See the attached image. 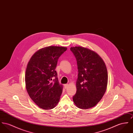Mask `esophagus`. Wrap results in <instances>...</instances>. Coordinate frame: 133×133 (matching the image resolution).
Masks as SVG:
<instances>
[{
  "label": "esophagus",
  "instance_id": "34e87169",
  "mask_svg": "<svg viewBox=\"0 0 133 133\" xmlns=\"http://www.w3.org/2000/svg\"><path fill=\"white\" fill-rule=\"evenodd\" d=\"M68 86H69V84H64V87H65V89H67V88L68 87Z\"/></svg>",
  "mask_w": 133,
  "mask_h": 133
}]
</instances>
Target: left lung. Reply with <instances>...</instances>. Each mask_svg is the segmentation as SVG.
I'll list each match as a JSON object with an SVG mask.
<instances>
[{
  "instance_id": "1",
  "label": "left lung",
  "mask_w": 133,
  "mask_h": 133,
  "mask_svg": "<svg viewBox=\"0 0 133 133\" xmlns=\"http://www.w3.org/2000/svg\"><path fill=\"white\" fill-rule=\"evenodd\" d=\"M70 50L76 58L78 72L73 102L81 109L91 108L101 100L106 90L105 64L96 52L87 48L75 46Z\"/></svg>"
}]
</instances>
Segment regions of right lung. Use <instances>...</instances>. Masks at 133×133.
<instances>
[{
  "label": "right lung",
  "mask_w": 133,
  "mask_h": 133,
  "mask_svg": "<svg viewBox=\"0 0 133 133\" xmlns=\"http://www.w3.org/2000/svg\"><path fill=\"white\" fill-rule=\"evenodd\" d=\"M66 50L62 46L42 48L28 63L25 77L27 91L34 102L45 110L54 108L60 100L63 86L55 69L58 59Z\"/></svg>",
  "instance_id": "obj_1"
}]
</instances>
